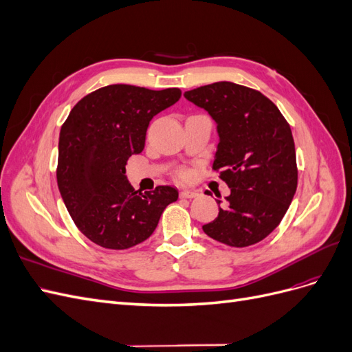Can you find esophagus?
Segmentation results:
<instances>
[{
	"label": "esophagus",
	"instance_id": "34e87169",
	"mask_svg": "<svg viewBox=\"0 0 352 352\" xmlns=\"http://www.w3.org/2000/svg\"><path fill=\"white\" fill-rule=\"evenodd\" d=\"M198 194L195 190H189V189H184L180 190V198H195Z\"/></svg>",
	"mask_w": 352,
	"mask_h": 352
}]
</instances>
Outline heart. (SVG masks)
Listing matches in <instances>:
<instances>
[{"label":"heart","mask_w":352,"mask_h":352,"mask_svg":"<svg viewBox=\"0 0 352 352\" xmlns=\"http://www.w3.org/2000/svg\"><path fill=\"white\" fill-rule=\"evenodd\" d=\"M177 176L180 177V179H185V177H188V172H186V170H179V172H177Z\"/></svg>","instance_id":"heart-1"}]
</instances>
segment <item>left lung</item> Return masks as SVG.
Instances as JSON below:
<instances>
[{"label":"left lung","mask_w":352,"mask_h":352,"mask_svg":"<svg viewBox=\"0 0 352 352\" xmlns=\"http://www.w3.org/2000/svg\"><path fill=\"white\" fill-rule=\"evenodd\" d=\"M184 95L216 120L220 142L212 168L230 188L226 207L202 230L236 248L263 241L279 226L298 185L289 123L260 91L232 82Z\"/></svg>","instance_id":"left-lung-1"}]
</instances>
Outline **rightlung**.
<instances>
[{
	"mask_svg": "<svg viewBox=\"0 0 352 352\" xmlns=\"http://www.w3.org/2000/svg\"><path fill=\"white\" fill-rule=\"evenodd\" d=\"M179 88L153 91L109 85L83 97L63 123L57 184L74 225L94 243L127 250L153 235L177 189L141 194L127 182L126 164L142 153L151 119L179 101Z\"/></svg>",
	"mask_w": 352,
	"mask_h": 352,
	"instance_id": "right-lung-1",
	"label": "right lung"
}]
</instances>
